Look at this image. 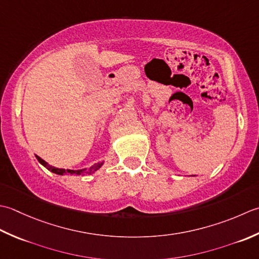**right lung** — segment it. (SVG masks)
<instances>
[{"label":"right lung","instance_id":"add662e5","mask_svg":"<svg viewBox=\"0 0 259 259\" xmlns=\"http://www.w3.org/2000/svg\"><path fill=\"white\" fill-rule=\"evenodd\" d=\"M35 157H36V160L39 161L40 164L44 165L46 168H48V170L51 171L52 173L59 174V176H65V174H77V176H80L81 173H85V172L86 173H94V172H96L97 170H99V168L104 165V161H103V162L96 163V164H94L93 166H91L89 168H81V170H68V168H67V170H66V168H58V167H55V166L48 164V163H47L45 160H42L41 157H39V156H35Z\"/></svg>","mask_w":259,"mask_h":259}]
</instances>
